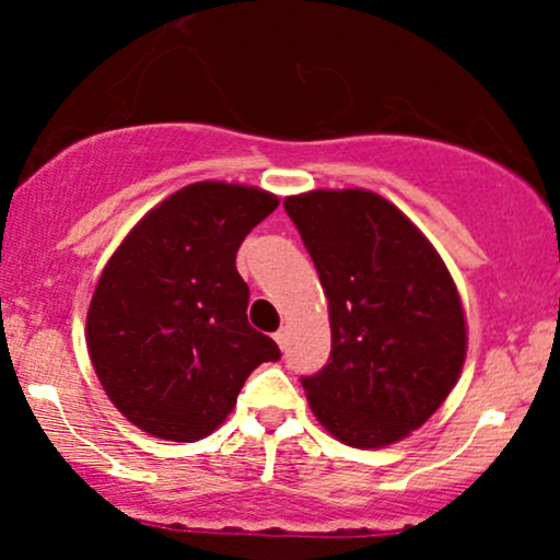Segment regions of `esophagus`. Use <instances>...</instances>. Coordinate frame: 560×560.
I'll return each mask as SVG.
<instances>
[{
	"instance_id": "obj_1",
	"label": "esophagus",
	"mask_w": 560,
	"mask_h": 560,
	"mask_svg": "<svg viewBox=\"0 0 560 560\" xmlns=\"http://www.w3.org/2000/svg\"><path fill=\"white\" fill-rule=\"evenodd\" d=\"M273 339H276V345H279L281 350H284V347H287V329H279V331H276V334H273Z\"/></svg>"
}]
</instances>
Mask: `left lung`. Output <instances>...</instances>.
<instances>
[{
  "label": "left lung",
  "mask_w": 560,
  "mask_h": 560,
  "mask_svg": "<svg viewBox=\"0 0 560 560\" xmlns=\"http://www.w3.org/2000/svg\"><path fill=\"white\" fill-rule=\"evenodd\" d=\"M329 300L331 355L302 376L316 419L339 442H400L445 402L466 358V316L432 242L365 189L284 199Z\"/></svg>",
  "instance_id": "1"
}]
</instances>
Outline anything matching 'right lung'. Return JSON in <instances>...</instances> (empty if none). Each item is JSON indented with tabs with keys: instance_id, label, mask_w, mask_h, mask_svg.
Wrapping results in <instances>:
<instances>
[{
	"instance_id": "1",
	"label": "right lung",
	"mask_w": 560,
	"mask_h": 560,
	"mask_svg": "<svg viewBox=\"0 0 560 560\" xmlns=\"http://www.w3.org/2000/svg\"><path fill=\"white\" fill-rule=\"evenodd\" d=\"M279 208L271 191L197 182L152 208L107 260L86 313L92 365L133 427L173 442L215 432L247 376L279 361L247 324L236 249Z\"/></svg>"
}]
</instances>
